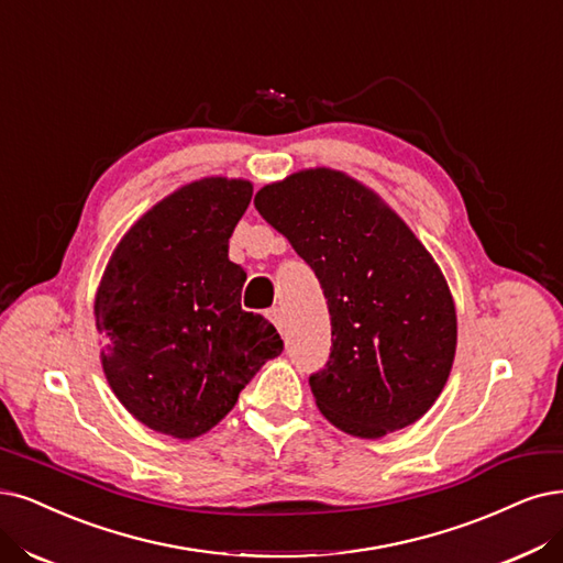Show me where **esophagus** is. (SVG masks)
<instances>
[{
	"mask_svg": "<svg viewBox=\"0 0 563 563\" xmlns=\"http://www.w3.org/2000/svg\"><path fill=\"white\" fill-rule=\"evenodd\" d=\"M266 316H268V320H271V322H274V324H276V327L283 331V327H285V318H283V310H280L278 306L271 308Z\"/></svg>",
	"mask_w": 563,
	"mask_h": 563,
	"instance_id": "34e87169",
	"label": "esophagus"
}]
</instances>
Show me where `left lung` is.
<instances>
[{
    "label": "left lung",
    "mask_w": 563,
    "mask_h": 563,
    "mask_svg": "<svg viewBox=\"0 0 563 563\" xmlns=\"http://www.w3.org/2000/svg\"><path fill=\"white\" fill-rule=\"evenodd\" d=\"M255 208L322 285L331 352L308 380L320 412L357 439L418 422L456 350L454 301L429 250L376 192L324 166L264 185Z\"/></svg>",
    "instance_id": "8db88e82"
}]
</instances>
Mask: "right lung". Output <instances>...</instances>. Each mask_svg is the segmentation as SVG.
Returning <instances> with one entry per match:
<instances>
[{
    "label": "right lung",
    "instance_id": "obj_1",
    "mask_svg": "<svg viewBox=\"0 0 563 563\" xmlns=\"http://www.w3.org/2000/svg\"><path fill=\"white\" fill-rule=\"evenodd\" d=\"M253 183L211 176L141 216L103 271L95 297L107 380L134 418L180 441L213 429L264 362L276 327L241 308L245 271L229 236Z\"/></svg>",
    "mask_w": 563,
    "mask_h": 563
}]
</instances>
